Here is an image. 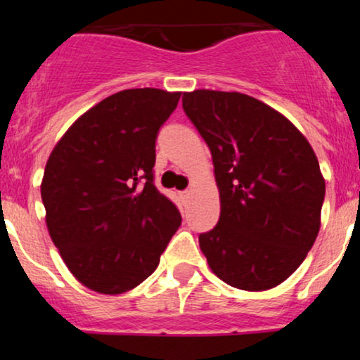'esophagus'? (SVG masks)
I'll return each mask as SVG.
<instances>
[{
	"label": "esophagus",
	"instance_id": "obj_1",
	"mask_svg": "<svg viewBox=\"0 0 360 360\" xmlns=\"http://www.w3.org/2000/svg\"><path fill=\"white\" fill-rule=\"evenodd\" d=\"M181 196H183L184 200H186V198H189V196H191V189H186V191L181 193Z\"/></svg>",
	"mask_w": 360,
	"mask_h": 360
}]
</instances>
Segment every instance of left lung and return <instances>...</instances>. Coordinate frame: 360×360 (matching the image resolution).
<instances>
[{
	"mask_svg": "<svg viewBox=\"0 0 360 360\" xmlns=\"http://www.w3.org/2000/svg\"><path fill=\"white\" fill-rule=\"evenodd\" d=\"M183 108L212 150L220 220L200 235L208 266L245 291H266L301 266L320 232L325 179L304 135L249 94L196 89Z\"/></svg>",
	"mask_w": 360,
	"mask_h": 360,
	"instance_id": "1",
	"label": "left lung"
}]
</instances>
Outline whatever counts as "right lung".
Masks as SVG:
<instances>
[{
    "label": "right lung",
    "instance_id": "obj_1",
    "mask_svg": "<svg viewBox=\"0 0 360 360\" xmlns=\"http://www.w3.org/2000/svg\"><path fill=\"white\" fill-rule=\"evenodd\" d=\"M181 93L111 94L62 135L45 166L42 201L53 245L72 276L101 295L137 288L181 225L154 184L155 139Z\"/></svg>",
    "mask_w": 360,
    "mask_h": 360
}]
</instances>
